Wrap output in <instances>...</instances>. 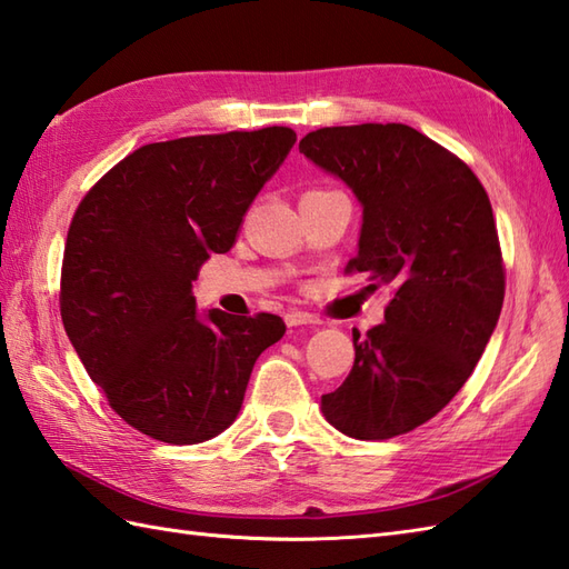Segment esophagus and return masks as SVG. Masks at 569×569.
<instances>
[{
  "label": "esophagus",
  "mask_w": 569,
  "mask_h": 569,
  "mask_svg": "<svg viewBox=\"0 0 569 569\" xmlns=\"http://www.w3.org/2000/svg\"><path fill=\"white\" fill-rule=\"evenodd\" d=\"M320 320L316 316H310V312L303 310H291L286 312V325L288 328H298V325H318Z\"/></svg>",
  "instance_id": "34e87169"
}]
</instances>
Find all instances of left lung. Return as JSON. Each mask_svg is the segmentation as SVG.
Segmentation results:
<instances>
[{
	"instance_id": "obj_1",
	"label": "left lung",
	"mask_w": 569,
	"mask_h": 569,
	"mask_svg": "<svg viewBox=\"0 0 569 569\" xmlns=\"http://www.w3.org/2000/svg\"><path fill=\"white\" fill-rule=\"evenodd\" d=\"M300 153L361 204L349 271L393 286L383 322L355 332V367L325 393V420L357 440H386L438 416L497 330L503 263L477 176L406 124L325 127Z\"/></svg>"
}]
</instances>
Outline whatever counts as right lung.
Masks as SVG:
<instances>
[{
	"label": "right lung",
	"instance_id": "add662e5",
	"mask_svg": "<svg viewBox=\"0 0 569 569\" xmlns=\"http://www.w3.org/2000/svg\"><path fill=\"white\" fill-rule=\"evenodd\" d=\"M296 143L288 127L147 143L72 217L60 276L70 345L131 428L204 442L237 420L278 316L198 310L200 263L232 249L241 217Z\"/></svg>",
	"mask_w": 569,
	"mask_h": 569
}]
</instances>
